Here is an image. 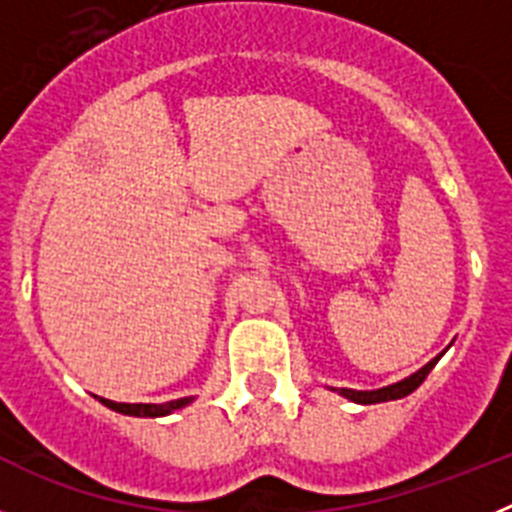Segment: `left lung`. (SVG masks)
<instances>
[{"label":"left lung","mask_w":512,"mask_h":512,"mask_svg":"<svg viewBox=\"0 0 512 512\" xmlns=\"http://www.w3.org/2000/svg\"><path fill=\"white\" fill-rule=\"evenodd\" d=\"M438 359L441 356H436L433 361H428V364L423 366V369H418L415 374H410L408 379H402V382L397 384H390V387H382V390H372V392H359V390H338L343 397H348V400L354 402H361V405H374V402H387V400H400V397H408L410 392H415L423 384V379L431 374L433 366L438 364Z\"/></svg>","instance_id":"left-lung-1"}]
</instances>
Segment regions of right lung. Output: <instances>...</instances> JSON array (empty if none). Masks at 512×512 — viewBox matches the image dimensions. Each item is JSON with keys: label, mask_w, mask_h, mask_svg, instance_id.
I'll list each match as a JSON object with an SVG mask.
<instances>
[{"label": "right lung", "mask_w": 512, "mask_h": 512, "mask_svg": "<svg viewBox=\"0 0 512 512\" xmlns=\"http://www.w3.org/2000/svg\"><path fill=\"white\" fill-rule=\"evenodd\" d=\"M99 402H102V405H107V408L115 410V413H122V415H135V418H158V415H169V413H174V410L189 405V402H192V397H184V400L161 402V405H130V402H112V400H104V397H99Z\"/></svg>", "instance_id": "1"}]
</instances>
